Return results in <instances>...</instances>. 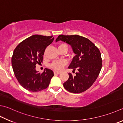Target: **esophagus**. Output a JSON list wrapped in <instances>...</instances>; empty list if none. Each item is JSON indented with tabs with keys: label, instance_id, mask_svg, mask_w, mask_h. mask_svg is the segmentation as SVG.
<instances>
[{
	"label": "esophagus",
	"instance_id": "obj_1",
	"mask_svg": "<svg viewBox=\"0 0 123 123\" xmlns=\"http://www.w3.org/2000/svg\"><path fill=\"white\" fill-rule=\"evenodd\" d=\"M61 72H58V71H54V74H61Z\"/></svg>",
	"mask_w": 123,
	"mask_h": 123
}]
</instances>
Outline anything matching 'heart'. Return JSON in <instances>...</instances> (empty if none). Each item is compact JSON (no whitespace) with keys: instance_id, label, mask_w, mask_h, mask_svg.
I'll return each instance as SVG.
<instances>
[{"instance_id":"b5f03b06","label":"heart","mask_w":123,"mask_h":123,"mask_svg":"<svg viewBox=\"0 0 123 123\" xmlns=\"http://www.w3.org/2000/svg\"><path fill=\"white\" fill-rule=\"evenodd\" d=\"M66 49L68 50V47L66 44L65 43H61L58 46V49ZM66 62L64 61H55L53 62L51 64V68L53 69H55V70L60 71L65 66Z\"/></svg>"}]
</instances>
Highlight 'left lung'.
Wrapping results in <instances>:
<instances>
[{"mask_svg": "<svg viewBox=\"0 0 123 123\" xmlns=\"http://www.w3.org/2000/svg\"><path fill=\"white\" fill-rule=\"evenodd\" d=\"M62 41L71 46L75 55L68 68L77 69L75 75L69 73L68 79L64 87L72 93H81L92 86L100 72L102 65L98 49L88 39L78 35H60L55 42Z\"/></svg>", "mask_w": 123, "mask_h": 123, "instance_id": "8db88e82", "label": "left lung"}]
</instances>
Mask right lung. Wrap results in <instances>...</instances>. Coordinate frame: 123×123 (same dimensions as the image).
<instances>
[{
  "label": "right lung",
  "mask_w": 123,
  "mask_h": 123,
  "mask_svg": "<svg viewBox=\"0 0 123 123\" xmlns=\"http://www.w3.org/2000/svg\"><path fill=\"white\" fill-rule=\"evenodd\" d=\"M35 35L21 42L14 50L12 65L16 78L22 87L36 92L49 86L54 75L51 69L46 68L42 73L36 70V65L42 62L46 48L54 38Z\"/></svg>",
  "instance_id": "1"
}]
</instances>
